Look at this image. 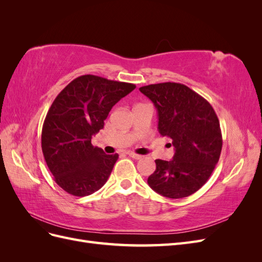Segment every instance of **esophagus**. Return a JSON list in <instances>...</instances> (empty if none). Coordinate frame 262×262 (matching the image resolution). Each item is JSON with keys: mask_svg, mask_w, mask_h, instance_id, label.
<instances>
[{"mask_svg": "<svg viewBox=\"0 0 262 262\" xmlns=\"http://www.w3.org/2000/svg\"><path fill=\"white\" fill-rule=\"evenodd\" d=\"M128 155H129L130 157L134 158V160H141V158H142V157H143V156H142V155L136 154V153H134V152H129V153H128Z\"/></svg>", "mask_w": 262, "mask_h": 262, "instance_id": "esophagus-1", "label": "esophagus"}]
</instances>
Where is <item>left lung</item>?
<instances>
[{"label": "left lung", "mask_w": 262, "mask_h": 262, "mask_svg": "<svg viewBox=\"0 0 262 262\" xmlns=\"http://www.w3.org/2000/svg\"><path fill=\"white\" fill-rule=\"evenodd\" d=\"M139 90L157 110L158 132L170 138L175 147L171 161H155L148 186L171 199L194 193L220 160L223 141L215 112L208 100L184 84L167 82Z\"/></svg>", "instance_id": "obj_1"}]
</instances>
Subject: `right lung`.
<instances>
[{
  "label": "right lung",
  "mask_w": 262,
  "mask_h": 262,
  "mask_svg": "<svg viewBox=\"0 0 262 262\" xmlns=\"http://www.w3.org/2000/svg\"><path fill=\"white\" fill-rule=\"evenodd\" d=\"M136 85L96 75L76 77L61 91L46 116L41 148L57 184L68 193L85 196L106 184L119 155L93 146L108 114Z\"/></svg>",
  "instance_id": "add662e5"
}]
</instances>
